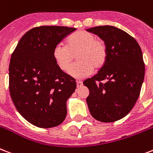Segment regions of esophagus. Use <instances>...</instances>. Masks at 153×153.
Here are the masks:
<instances>
[{"label":"esophagus","instance_id":"obj_1","mask_svg":"<svg viewBox=\"0 0 153 153\" xmlns=\"http://www.w3.org/2000/svg\"><path fill=\"white\" fill-rule=\"evenodd\" d=\"M77 87H80L82 86V81H77Z\"/></svg>","mask_w":153,"mask_h":153}]
</instances>
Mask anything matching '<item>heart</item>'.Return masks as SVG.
Here are the masks:
<instances>
[{
	"instance_id": "1",
	"label": "heart",
	"mask_w": 153,
	"mask_h": 153,
	"mask_svg": "<svg viewBox=\"0 0 153 153\" xmlns=\"http://www.w3.org/2000/svg\"><path fill=\"white\" fill-rule=\"evenodd\" d=\"M108 53L104 40L96 38L91 33L80 30L69 36L66 45H55L53 58L57 66L62 71H66L77 54L79 62L71 66L69 74L76 79H82L91 74L93 68H101L107 61Z\"/></svg>"
}]
</instances>
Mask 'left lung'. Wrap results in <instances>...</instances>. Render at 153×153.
Returning <instances> with one entry per match:
<instances>
[{
  "label": "left lung",
  "mask_w": 153,
  "mask_h": 153,
  "mask_svg": "<svg viewBox=\"0 0 153 153\" xmlns=\"http://www.w3.org/2000/svg\"><path fill=\"white\" fill-rule=\"evenodd\" d=\"M87 30L105 41L108 52L97 74L83 82L90 91L87 106L95 120L115 122L131 111L140 96L145 71L141 49L131 35L115 26ZM103 80H107L105 84Z\"/></svg>",
  "instance_id": "8db88e82"
}]
</instances>
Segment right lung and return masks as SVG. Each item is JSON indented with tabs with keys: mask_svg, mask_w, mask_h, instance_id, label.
Here are the masks:
<instances>
[{
	"mask_svg": "<svg viewBox=\"0 0 153 153\" xmlns=\"http://www.w3.org/2000/svg\"><path fill=\"white\" fill-rule=\"evenodd\" d=\"M75 30L57 25L33 28L12 53L10 96L18 112L36 127L53 128L66 118V101L76 89V82L57 66L53 50Z\"/></svg>",
	"mask_w": 153,
	"mask_h": 153,
	"instance_id": "add662e5",
	"label": "right lung"
}]
</instances>
